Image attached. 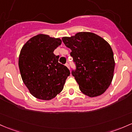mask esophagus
Returning <instances> with one entry per match:
<instances>
[{
    "label": "esophagus",
    "mask_w": 132,
    "mask_h": 132,
    "mask_svg": "<svg viewBox=\"0 0 132 132\" xmlns=\"http://www.w3.org/2000/svg\"><path fill=\"white\" fill-rule=\"evenodd\" d=\"M66 66L69 69V65L68 63H66Z\"/></svg>",
    "instance_id": "1"
}]
</instances>
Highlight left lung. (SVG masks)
<instances>
[{
    "instance_id": "1",
    "label": "left lung",
    "mask_w": 132,
    "mask_h": 132,
    "mask_svg": "<svg viewBox=\"0 0 132 132\" xmlns=\"http://www.w3.org/2000/svg\"><path fill=\"white\" fill-rule=\"evenodd\" d=\"M62 40L71 50L70 54L76 66L72 75L81 92L89 97L104 93L112 81L115 65L109 43L89 32H78Z\"/></svg>"
}]
</instances>
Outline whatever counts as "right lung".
<instances>
[{"instance_id": "obj_1", "label": "right lung", "mask_w": 132, "mask_h": 132, "mask_svg": "<svg viewBox=\"0 0 132 132\" xmlns=\"http://www.w3.org/2000/svg\"><path fill=\"white\" fill-rule=\"evenodd\" d=\"M59 38L39 34L22 47L19 57L21 78L30 93L36 98L50 100L63 90L70 75L66 66L58 63L54 51L61 44Z\"/></svg>"}]
</instances>
